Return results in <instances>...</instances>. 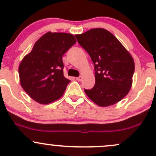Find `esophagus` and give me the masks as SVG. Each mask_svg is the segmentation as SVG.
<instances>
[{"label":"esophagus","mask_w":156,"mask_h":156,"mask_svg":"<svg viewBox=\"0 0 156 156\" xmlns=\"http://www.w3.org/2000/svg\"><path fill=\"white\" fill-rule=\"evenodd\" d=\"M82 78H83V76H80L79 77H77V78H76V80H79V81H80V80H82Z\"/></svg>","instance_id":"obj_1"}]
</instances>
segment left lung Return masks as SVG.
Segmentation results:
<instances>
[{"label": "left lung", "instance_id": "1", "mask_svg": "<svg viewBox=\"0 0 156 156\" xmlns=\"http://www.w3.org/2000/svg\"><path fill=\"white\" fill-rule=\"evenodd\" d=\"M76 37L94 64L95 84L84 89L97 105L106 107L124 98L132 86L133 57L118 39L104 28H93Z\"/></svg>", "mask_w": 156, "mask_h": 156}]
</instances>
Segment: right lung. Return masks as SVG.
<instances>
[{
	"label": "right lung",
	"mask_w": 156,
	"mask_h": 156,
	"mask_svg": "<svg viewBox=\"0 0 156 156\" xmlns=\"http://www.w3.org/2000/svg\"><path fill=\"white\" fill-rule=\"evenodd\" d=\"M76 42L71 34L48 32L23 58L19 66L20 82L37 103L48 104L63 95L70 80L64 76L62 56Z\"/></svg>",
	"instance_id": "right-lung-1"
}]
</instances>
